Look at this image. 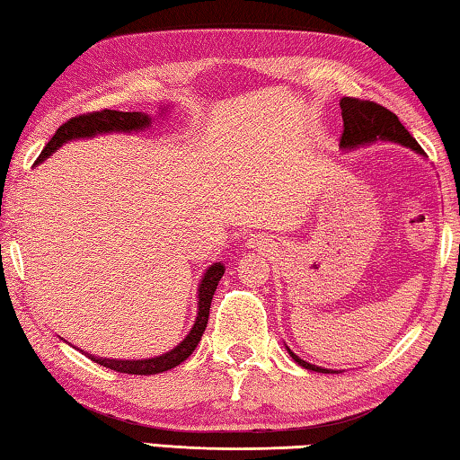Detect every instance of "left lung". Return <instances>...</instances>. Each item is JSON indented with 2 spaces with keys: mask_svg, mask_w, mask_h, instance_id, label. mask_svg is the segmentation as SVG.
<instances>
[{
  "mask_svg": "<svg viewBox=\"0 0 460 460\" xmlns=\"http://www.w3.org/2000/svg\"><path fill=\"white\" fill-rule=\"evenodd\" d=\"M341 110H342V137H341L342 148H352V146L367 145V142H375V140H394V142H400L403 146H410L420 155H424V150H421L416 138L405 130V126L400 122V118H397L391 110L383 108L381 103L358 100V97H342ZM289 355L297 365H301L304 368H310V371L334 373V371H328V368L305 363V360H301L297 355H293L291 350Z\"/></svg>",
  "mask_w": 460,
  "mask_h": 460,
  "instance_id": "obj_1",
  "label": "left lung"
}]
</instances>
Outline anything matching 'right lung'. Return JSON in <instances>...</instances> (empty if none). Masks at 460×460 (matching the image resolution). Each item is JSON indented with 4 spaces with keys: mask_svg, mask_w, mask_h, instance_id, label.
I'll use <instances>...</instances> for the list:
<instances>
[{
    "mask_svg": "<svg viewBox=\"0 0 460 460\" xmlns=\"http://www.w3.org/2000/svg\"><path fill=\"white\" fill-rule=\"evenodd\" d=\"M150 124V118L142 111H118V110H102V111H87V114L75 116L66 119L63 126H58L55 137L49 140V145L42 148V153L36 163H42L47 156H50L55 150L63 145L66 140L73 138H87L95 137V134L102 132H132V130H142ZM224 275V265L222 262H216V265L209 267L203 275L201 285H199V301H198V318L191 328V332L185 336V341L181 342L177 349L163 357L155 358H145V360H116V358H103V357H92L97 365H103L111 368V371L118 373H128V375H156L163 371H169V368L177 367L183 363V360L191 355L195 346L201 341L203 330L208 326L209 318V305H212L214 291L217 288Z\"/></svg>",
    "mask_w": 460,
    "mask_h": 460,
    "instance_id": "1",
    "label": "right lung"
}]
</instances>
